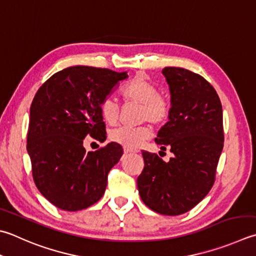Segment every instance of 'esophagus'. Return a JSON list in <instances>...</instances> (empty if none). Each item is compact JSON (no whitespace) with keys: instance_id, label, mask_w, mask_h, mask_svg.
Wrapping results in <instances>:
<instances>
[{"instance_id":"esophagus-1","label":"esophagus","mask_w":256,"mask_h":256,"mask_svg":"<svg viewBox=\"0 0 256 256\" xmlns=\"http://www.w3.org/2000/svg\"><path fill=\"white\" fill-rule=\"evenodd\" d=\"M124 154H132V152H136V150H134V149H130V148H124Z\"/></svg>"}]
</instances>
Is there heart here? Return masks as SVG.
<instances>
[{
    "label": "heart",
    "instance_id": "obj_1",
    "mask_svg": "<svg viewBox=\"0 0 256 256\" xmlns=\"http://www.w3.org/2000/svg\"><path fill=\"white\" fill-rule=\"evenodd\" d=\"M122 96L126 102L140 104L139 119L152 124H162L167 122L170 112L168 101L159 96L158 86L147 76L138 74L124 84ZM100 114L104 122L114 124L119 117V104L114 98L107 97L100 104ZM152 132L147 126L117 127L109 132L110 142L134 149L150 137Z\"/></svg>",
    "mask_w": 256,
    "mask_h": 256
}]
</instances>
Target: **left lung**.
Masks as SVG:
<instances>
[{"label": "left lung", "mask_w": 256, "mask_h": 256, "mask_svg": "<svg viewBox=\"0 0 256 256\" xmlns=\"http://www.w3.org/2000/svg\"><path fill=\"white\" fill-rule=\"evenodd\" d=\"M170 84V122L155 142L174 154L165 162L142 150L144 170L137 178L146 206L162 215H180L195 207L213 187L224 146L223 110L218 92L203 76L184 68L162 69Z\"/></svg>", "instance_id": "1"}]
</instances>
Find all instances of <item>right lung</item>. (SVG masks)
<instances>
[{
  "label": "right lung",
  "mask_w": 256,
  "mask_h": 256,
  "mask_svg": "<svg viewBox=\"0 0 256 256\" xmlns=\"http://www.w3.org/2000/svg\"><path fill=\"white\" fill-rule=\"evenodd\" d=\"M127 76V72L74 66L56 72L36 91L26 149L36 186L58 208L84 210L104 194L108 174L124 149L110 142L86 152L84 139L106 140L100 104Z\"/></svg>",
  "instance_id": "obj_1"
}]
</instances>
